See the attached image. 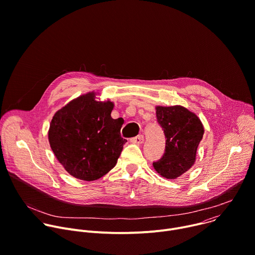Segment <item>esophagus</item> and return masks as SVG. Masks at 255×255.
<instances>
[{
	"label": "esophagus",
	"mask_w": 255,
	"mask_h": 255,
	"mask_svg": "<svg viewBox=\"0 0 255 255\" xmlns=\"http://www.w3.org/2000/svg\"><path fill=\"white\" fill-rule=\"evenodd\" d=\"M130 141L134 144H142L144 142V136L143 135H138V136L132 138Z\"/></svg>",
	"instance_id": "obj_1"
}]
</instances>
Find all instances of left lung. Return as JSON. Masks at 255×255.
Returning <instances> with one entry per match:
<instances>
[{"label": "left lung", "mask_w": 255, "mask_h": 255, "mask_svg": "<svg viewBox=\"0 0 255 255\" xmlns=\"http://www.w3.org/2000/svg\"><path fill=\"white\" fill-rule=\"evenodd\" d=\"M156 117L164 131L166 146L153 167L161 176L176 179L194 165L204 127L197 115L183 106H157Z\"/></svg>", "instance_id": "1"}]
</instances>
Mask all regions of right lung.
Here are the masks:
<instances>
[{
	"mask_svg": "<svg viewBox=\"0 0 255 255\" xmlns=\"http://www.w3.org/2000/svg\"><path fill=\"white\" fill-rule=\"evenodd\" d=\"M89 92L58 110L50 124V146L65 170L75 178L93 181L116 165L127 140L122 123L113 119L111 101H97Z\"/></svg>",
	"mask_w": 255,
	"mask_h": 255,
	"instance_id": "obj_1",
	"label": "right lung"
}]
</instances>
